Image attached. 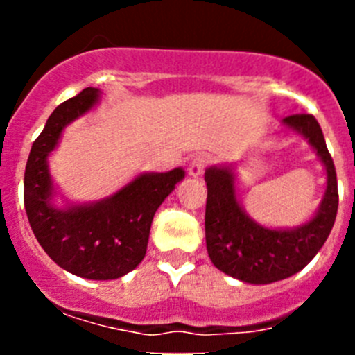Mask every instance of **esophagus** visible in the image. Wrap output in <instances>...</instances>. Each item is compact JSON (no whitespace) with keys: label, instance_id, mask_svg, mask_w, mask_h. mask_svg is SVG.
I'll list each match as a JSON object with an SVG mask.
<instances>
[{"label":"esophagus","instance_id":"1","mask_svg":"<svg viewBox=\"0 0 355 355\" xmlns=\"http://www.w3.org/2000/svg\"><path fill=\"white\" fill-rule=\"evenodd\" d=\"M209 162H211V158H209L208 155L196 156V158L190 162V165H188V172H190V175H200L205 172V168L209 165Z\"/></svg>","mask_w":355,"mask_h":355}]
</instances>
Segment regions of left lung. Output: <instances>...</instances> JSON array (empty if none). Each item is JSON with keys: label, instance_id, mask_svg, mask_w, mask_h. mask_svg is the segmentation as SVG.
<instances>
[{"label": "left lung", "instance_id": "left-lung-1", "mask_svg": "<svg viewBox=\"0 0 355 355\" xmlns=\"http://www.w3.org/2000/svg\"><path fill=\"white\" fill-rule=\"evenodd\" d=\"M284 124L304 135L327 171V190L318 213L290 231L268 229L250 220L234 196V178L227 167H209L205 174L206 247L213 265L243 283L268 284L302 270L331 233L338 213L336 168L318 121L309 114L284 117Z\"/></svg>", "mask_w": 355, "mask_h": 355}]
</instances>
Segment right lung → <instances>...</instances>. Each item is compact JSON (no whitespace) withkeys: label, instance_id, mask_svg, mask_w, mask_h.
Returning <instances> with one entry per match:
<instances>
[{"label":"right lung","instance_id":"right-lung-1","mask_svg":"<svg viewBox=\"0 0 355 355\" xmlns=\"http://www.w3.org/2000/svg\"><path fill=\"white\" fill-rule=\"evenodd\" d=\"M99 90L87 87L56 106L33 142L24 171V208L33 234L46 254L74 275L94 281L117 279L139 266L147 250L156 209L184 178L183 168L140 174L110 199L89 206L58 209L48 156L69 122L89 112Z\"/></svg>","mask_w":355,"mask_h":355}]
</instances>
